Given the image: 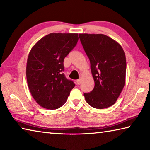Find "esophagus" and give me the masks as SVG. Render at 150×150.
<instances>
[{
	"label": "esophagus",
	"mask_w": 150,
	"mask_h": 150,
	"mask_svg": "<svg viewBox=\"0 0 150 150\" xmlns=\"http://www.w3.org/2000/svg\"><path fill=\"white\" fill-rule=\"evenodd\" d=\"M81 83V79H77V85H80Z\"/></svg>",
	"instance_id": "obj_1"
}]
</instances>
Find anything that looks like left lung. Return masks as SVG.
Segmentation results:
<instances>
[{
	"label": "left lung",
	"mask_w": 150,
	"mask_h": 150,
	"mask_svg": "<svg viewBox=\"0 0 150 150\" xmlns=\"http://www.w3.org/2000/svg\"><path fill=\"white\" fill-rule=\"evenodd\" d=\"M79 38L95 81L93 90L84 93L85 100L93 108H108L116 103L125 85V54L117 42L106 35L80 34Z\"/></svg>",
	"instance_id": "8db88e82"
}]
</instances>
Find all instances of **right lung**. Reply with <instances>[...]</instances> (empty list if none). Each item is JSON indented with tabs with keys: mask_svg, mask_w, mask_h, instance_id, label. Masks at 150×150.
Instances as JSON below:
<instances>
[{
	"mask_svg": "<svg viewBox=\"0 0 150 150\" xmlns=\"http://www.w3.org/2000/svg\"><path fill=\"white\" fill-rule=\"evenodd\" d=\"M78 34L51 33L30 50L26 79L31 95L42 107L54 110L65 103L75 87L64 73L63 60L77 44Z\"/></svg>",
	"mask_w": 150,
	"mask_h": 150,
	"instance_id": "1",
	"label": "right lung"
}]
</instances>
